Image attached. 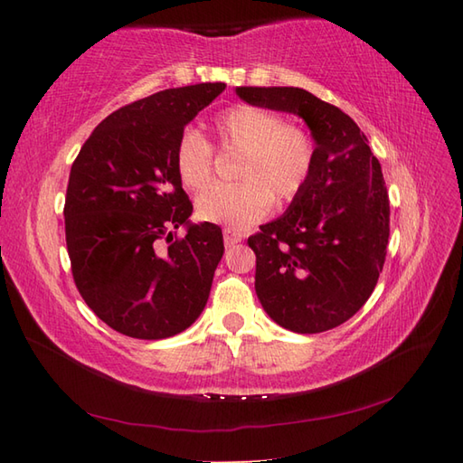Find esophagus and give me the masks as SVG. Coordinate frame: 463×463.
<instances>
[{
	"label": "esophagus",
	"mask_w": 463,
	"mask_h": 463,
	"mask_svg": "<svg viewBox=\"0 0 463 463\" xmlns=\"http://www.w3.org/2000/svg\"><path fill=\"white\" fill-rule=\"evenodd\" d=\"M224 234V244L226 247H231V244H237L242 241V234L239 231H232V229H224L222 231Z\"/></svg>",
	"instance_id": "esophagus-1"
}]
</instances>
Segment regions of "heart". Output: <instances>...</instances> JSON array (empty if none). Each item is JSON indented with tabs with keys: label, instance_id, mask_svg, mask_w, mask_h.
<instances>
[{
	"label": "heart",
	"instance_id": "heart-1",
	"mask_svg": "<svg viewBox=\"0 0 463 463\" xmlns=\"http://www.w3.org/2000/svg\"><path fill=\"white\" fill-rule=\"evenodd\" d=\"M224 151L241 153L234 166L239 183L214 184L196 196L201 221L247 229L267 216L272 203L287 204L307 186L314 166V146L307 131L284 123L279 113L252 105L224 109L213 123ZM181 184L199 191L213 176V149L201 133L186 129L175 151Z\"/></svg>",
	"mask_w": 463,
	"mask_h": 463
}]
</instances>
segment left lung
Listing matches in <instances>:
<instances>
[{
    "instance_id": "8db88e82",
    "label": "left lung",
    "mask_w": 463,
    "mask_h": 463,
    "mask_svg": "<svg viewBox=\"0 0 463 463\" xmlns=\"http://www.w3.org/2000/svg\"><path fill=\"white\" fill-rule=\"evenodd\" d=\"M242 101L298 115L314 141V166L287 213L249 237L254 290L290 332L318 334L356 314L386 260L390 201L366 135L350 117L298 87H237Z\"/></svg>"
}]
</instances>
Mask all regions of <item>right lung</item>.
<instances>
[{
  "instance_id": "right-lung-1",
  "label": "right lung",
  "mask_w": 463,
  "mask_h": 463,
  "mask_svg": "<svg viewBox=\"0 0 463 463\" xmlns=\"http://www.w3.org/2000/svg\"><path fill=\"white\" fill-rule=\"evenodd\" d=\"M224 87H176L121 107L95 127L69 173L63 214L73 280L87 307L125 336L171 338L209 300L222 232L191 222L175 151ZM179 225L187 234L173 241ZM161 238L170 242L165 251Z\"/></svg>"
}]
</instances>
